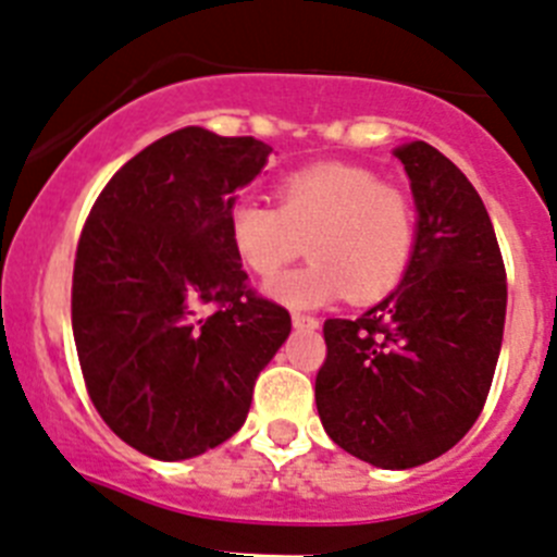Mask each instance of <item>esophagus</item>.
<instances>
[{"label":"esophagus","instance_id":"1","mask_svg":"<svg viewBox=\"0 0 557 557\" xmlns=\"http://www.w3.org/2000/svg\"><path fill=\"white\" fill-rule=\"evenodd\" d=\"M290 322H294V327H297V330H315V327H319V319H313V315H305V313H294V315H290Z\"/></svg>","mask_w":557,"mask_h":557}]
</instances>
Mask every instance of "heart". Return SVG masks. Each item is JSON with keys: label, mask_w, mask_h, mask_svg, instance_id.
Wrapping results in <instances>:
<instances>
[{"label": "heart", "mask_w": 557, "mask_h": 557, "mask_svg": "<svg viewBox=\"0 0 557 557\" xmlns=\"http://www.w3.org/2000/svg\"><path fill=\"white\" fill-rule=\"evenodd\" d=\"M230 242L244 267L269 280L305 255L308 267L269 285L290 308H315L347 294L366 305L397 288L416 247V213L397 185L355 163H315L277 183V205L238 199Z\"/></svg>", "instance_id": "heart-1"}]
</instances>
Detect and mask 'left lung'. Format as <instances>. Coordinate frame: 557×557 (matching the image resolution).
<instances>
[{"instance_id":"8db88e82","label":"left lung","mask_w":557,"mask_h":557,"mask_svg":"<svg viewBox=\"0 0 557 557\" xmlns=\"http://www.w3.org/2000/svg\"><path fill=\"white\" fill-rule=\"evenodd\" d=\"M413 188L416 247L397 290L327 319L315 408L330 438L380 469L453 449L478 422L503 347L508 283L474 185L424 141L394 149Z\"/></svg>"}]
</instances>
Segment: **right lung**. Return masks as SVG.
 I'll return each instance as SVG.
<instances>
[{
    "instance_id": "right-lung-1",
    "label": "right lung",
    "mask_w": 557,
    "mask_h": 557,
    "mask_svg": "<svg viewBox=\"0 0 557 557\" xmlns=\"http://www.w3.org/2000/svg\"><path fill=\"white\" fill-rule=\"evenodd\" d=\"M272 147L183 127L119 169L85 219L72 330L94 408L158 460L219 447L242 428L260 369L290 333L247 285L230 242L235 191Z\"/></svg>"
}]
</instances>
